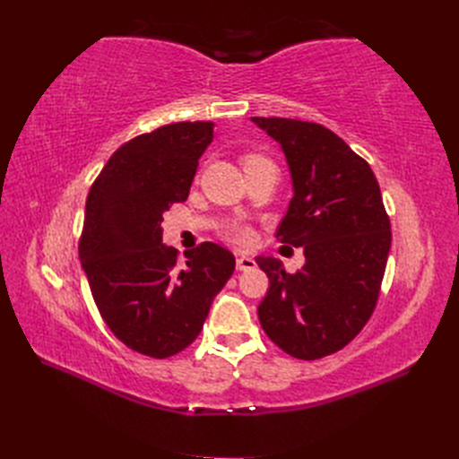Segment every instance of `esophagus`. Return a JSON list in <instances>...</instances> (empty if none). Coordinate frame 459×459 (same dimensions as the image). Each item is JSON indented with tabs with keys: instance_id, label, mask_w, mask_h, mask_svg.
<instances>
[{
	"instance_id": "obj_1",
	"label": "esophagus",
	"mask_w": 459,
	"mask_h": 459,
	"mask_svg": "<svg viewBox=\"0 0 459 459\" xmlns=\"http://www.w3.org/2000/svg\"><path fill=\"white\" fill-rule=\"evenodd\" d=\"M256 266V262L248 256H238V270L247 272V270H253Z\"/></svg>"
}]
</instances>
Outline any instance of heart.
Listing matches in <instances>:
<instances>
[{"mask_svg": "<svg viewBox=\"0 0 459 459\" xmlns=\"http://www.w3.org/2000/svg\"><path fill=\"white\" fill-rule=\"evenodd\" d=\"M258 162H268V159H264L260 155H247V157H243V166H245V169H248V166H253V164H258ZM228 239L233 241L235 245H248V243H251V231H248L241 224H233L228 230Z\"/></svg>", "mask_w": 459, "mask_h": 459, "instance_id": "obj_1", "label": "heart"}]
</instances>
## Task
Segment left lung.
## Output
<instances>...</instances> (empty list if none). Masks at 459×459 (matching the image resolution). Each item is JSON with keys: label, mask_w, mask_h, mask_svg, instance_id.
Returning a JSON list of instances; mask_svg holds the SVG:
<instances>
[{"label": "left lung", "mask_w": 459, "mask_h": 459, "mask_svg": "<svg viewBox=\"0 0 459 459\" xmlns=\"http://www.w3.org/2000/svg\"><path fill=\"white\" fill-rule=\"evenodd\" d=\"M281 145L293 199L277 239L302 247V270L287 273L256 256L270 289L258 307L266 335L287 354L317 359L349 344L371 317L391 251V220L369 164L322 124L251 118Z\"/></svg>", "instance_id": "1"}]
</instances>
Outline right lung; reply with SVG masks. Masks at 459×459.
I'll return each instance as SVG.
<instances>
[{
	"mask_svg": "<svg viewBox=\"0 0 459 459\" xmlns=\"http://www.w3.org/2000/svg\"><path fill=\"white\" fill-rule=\"evenodd\" d=\"M212 122H176L118 147L93 182L78 243L103 322L128 349L170 358L197 339L235 256L201 243L178 262L162 243V214L184 203Z\"/></svg>",
	"mask_w": 459,
	"mask_h": 459,
	"instance_id": "1",
	"label": "right lung"
}]
</instances>
